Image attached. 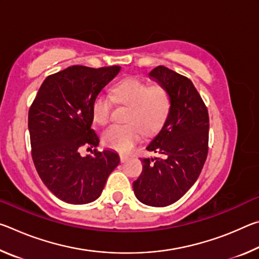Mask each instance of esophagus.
<instances>
[{"label": "esophagus", "mask_w": 259, "mask_h": 259, "mask_svg": "<svg viewBox=\"0 0 259 259\" xmlns=\"http://www.w3.org/2000/svg\"><path fill=\"white\" fill-rule=\"evenodd\" d=\"M120 160H121L122 163H124L125 161L129 160V156L128 155H124V154H120Z\"/></svg>", "instance_id": "1"}]
</instances>
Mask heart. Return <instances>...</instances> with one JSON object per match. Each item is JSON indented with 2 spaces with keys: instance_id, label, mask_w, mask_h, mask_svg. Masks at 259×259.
<instances>
[{
  "instance_id": "b5f03b06",
  "label": "heart",
  "mask_w": 259,
  "mask_h": 259,
  "mask_svg": "<svg viewBox=\"0 0 259 259\" xmlns=\"http://www.w3.org/2000/svg\"><path fill=\"white\" fill-rule=\"evenodd\" d=\"M114 102L126 106L125 124L113 125L103 134L105 146L119 152H129L143 137L154 134L168 119L171 111V95L162 84L126 78L113 88L112 96L100 93L93 103L95 122L106 125L112 119Z\"/></svg>"
}]
</instances>
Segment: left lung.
I'll return each mask as SVG.
<instances>
[{
  "label": "left lung",
  "mask_w": 259,
  "mask_h": 259,
  "mask_svg": "<svg viewBox=\"0 0 259 259\" xmlns=\"http://www.w3.org/2000/svg\"><path fill=\"white\" fill-rule=\"evenodd\" d=\"M150 77L168 88L171 111L146 150L160 156L142 159L143 171L134 182L136 198L151 207L178 201L199 178L208 155V109L190 78L164 66Z\"/></svg>",
  "instance_id": "obj_1"
}]
</instances>
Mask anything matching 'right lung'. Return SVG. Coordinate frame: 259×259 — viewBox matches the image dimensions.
<instances>
[{"mask_svg": "<svg viewBox=\"0 0 259 259\" xmlns=\"http://www.w3.org/2000/svg\"><path fill=\"white\" fill-rule=\"evenodd\" d=\"M120 71V66L74 65L48 76L29 108L34 165L45 185L65 202L85 204L98 199L120 163L111 150L80 154L83 146H98L99 138L91 128L93 103Z\"/></svg>", "mask_w": 259, "mask_h": 259, "instance_id": "obj_1", "label": "right lung"}]
</instances>
